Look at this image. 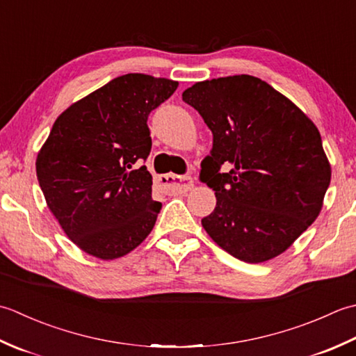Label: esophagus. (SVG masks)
I'll return each instance as SVG.
<instances>
[{
    "label": "esophagus",
    "mask_w": 356,
    "mask_h": 356,
    "mask_svg": "<svg viewBox=\"0 0 356 356\" xmlns=\"http://www.w3.org/2000/svg\"><path fill=\"white\" fill-rule=\"evenodd\" d=\"M159 181H161L164 188L177 193H186L193 187V179L191 177H179V175H175V173L161 175L159 177Z\"/></svg>",
    "instance_id": "obj_1"
}]
</instances>
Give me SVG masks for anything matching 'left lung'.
<instances>
[{
  "label": "left lung",
  "instance_id": "1",
  "mask_svg": "<svg viewBox=\"0 0 356 356\" xmlns=\"http://www.w3.org/2000/svg\"><path fill=\"white\" fill-rule=\"evenodd\" d=\"M212 130L200 179L216 207L201 220L221 249L245 263L287 250L316 220L330 184L321 135L301 108L263 79L234 75L183 92ZM226 165L229 172H221Z\"/></svg>",
  "mask_w": 356,
  "mask_h": 356
}]
</instances>
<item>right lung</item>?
Here are the masks:
<instances>
[{
	"mask_svg": "<svg viewBox=\"0 0 356 356\" xmlns=\"http://www.w3.org/2000/svg\"><path fill=\"white\" fill-rule=\"evenodd\" d=\"M178 81L144 74L112 79L67 107L36 156L47 207L79 249L115 259L138 248L155 226L161 202L152 200L146 161L149 113Z\"/></svg>",
	"mask_w": 356,
	"mask_h": 356,
	"instance_id": "1",
	"label": "right lung"
}]
</instances>
